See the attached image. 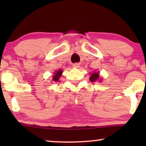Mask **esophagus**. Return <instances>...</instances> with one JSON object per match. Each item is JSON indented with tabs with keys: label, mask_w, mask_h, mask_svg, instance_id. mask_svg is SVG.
I'll return each instance as SVG.
<instances>
[{
	"label": "esophagus",
	"mask_w": 146,
	"mask_h": 146,
	"mask_svg": "<svg viewBox=\"0 0 146 146\" xmlns=\"http://www.w3.org/2000/svg\"><path fill=\"white\" fill-rule=\"evenodd\" d=\"M72 66L74 68H78L80 66V64L78 63H75V64H73Z\"/></svg>",
	"instance_id": "1"
}]
</instances>
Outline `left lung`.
I'll list each match as a JSON object with an SVG mask.
<instances>
[{
    "instance_id": "1",
    "label": "left lung",
    "mask_w": 146,
    "mask_h": 146,
    "mask_svg": "<svg viewBox=\"0 0 146 146\" xmlns=\"http://www.w3.org/2000/svg\"><path fill=\"white\" fill-rule=\"evenodd\" d=\"M99 74L98 72H96V73H93L91 75L90 78V80L91 82H95L99 78Z\"/></svg>"
}]
</instances>
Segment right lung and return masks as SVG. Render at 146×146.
Listing matches in <instances>:
<instances>
[{
	"mask_svg": "<svg viewBox=\"0 0 146 146\" xmlns=\"http://www.w3.org/2000/svg\"><path fill=\"white\" fill-rule=\"evenodd\" d=\"M62 73V70H60L58 71L56 73H55L54 76H53V80H54L55 82L58 81V79H59V78L61 76Z\"/></svg>",
	"mask_w": 146,
	"mask_h": 146,
	"instance_id": "1",
	"label": "right lung"
}]
</instances>
